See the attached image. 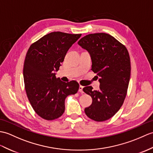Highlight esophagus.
Here are the masks:
<instances>
[{
  "instance_id": "esophagus-1",
  "label": "esophagus",
  "mask_w": 153,
  "mask_h": 153,
  "mask_svg": "<svg viewBox=\"0 0 153 153\" xmlns=\"http://www.w3.org/2000/svg\"><path fill=\"white\" fill-rule=\"evenodd\" d=\"M83 86H81V85H80L79 87V91L80 92V93H83Z\"/></svg>"
}]
</instances>
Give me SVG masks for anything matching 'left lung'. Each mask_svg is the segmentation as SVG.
Returning a JSON list of instances; mask_svg holds the SVG:
<instances>
[{"mask_svg":"<svg viewBox=\"0 0 153 153\" xmlns=\"http://www.w3.org/2000/svg\"><path fill=\"white\" fill-rule=\"evenodd\" d=\"M77 44L89 53L91 70L100 83L98 91L91 86L83 88L93 99L85 114L95 121H105L119 111L125 99L131 71L128 51L114 37L102 33L86 35Z\"/></svg>","mask_w":153,"mask_h":153,"instance_id":"1","label":"left lung"}]
</instances>
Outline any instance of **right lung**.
Here are the masks:
<instances>
[{"instance_id": "right-lung-1", "label": "right lung", "mask_w": 153, "mask_h": 153, "mask_svg": "<svg viewBox=\"0 0 153 153\" xmlns=\"http://www.w3.org/2000/svg\"><path fill=\"white\" fill-rule=\"evenodd\" d=\"M81 36L53 32L28 49L23 66L25 87L32 107L42 119L51 120L60 117L65 112L66 98L79 89L77 81L63 82L56 77L55 72Z\"/></svg>"}]
</instances>
